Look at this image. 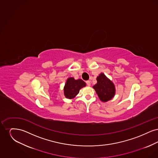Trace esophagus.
Returning a JSON list of instances; mask_svg holds the SVG:
<instances>
[{
  "mask_svg": "<svg viewBox=\"0 0 158 158\" xmlns=\"http://www.w3.org/2000/svg\"><path fill=\"white\" fill-rule=\"evenodd\" d=\"M86 84H87V85L88 86H90V82L89 81H87L86 82Z\"/></svg>",
  "mask_w": 158,
  "mask_h": 158,
  "instance_id": "34e87169",
  "label": "esophagus"
}]
</instances>
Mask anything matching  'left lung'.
<instances>
[{
	"instance_id": "1",
	"label": "left lung",
	"mask_w": 158,
	"mask_h": 158,
	"mask_svg": "<svg viewBox=\"0 0 158 158\" xmlns=\"http://www.w3.org/2000/svg\"><path fill=\"white\" fill-rule=\"evenodd\" d=\"M97 83L93 86L99 99L104 102L111 100L115 94V87L114 83L103 73L97 77Z\"/></svg>"
}]
</instances>
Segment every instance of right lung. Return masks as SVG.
I'll list each match as a JSON object with an SVG mask.
<instances>
[{"instance_id":"1","label":"right lung","mask_w":158,"mask_h":158,"mask_svg":"<svg viewBox=\"0 0 158 158\" xmlns=\"http://www.w3.org/2000/svg\"><path fill=\"white\" fill-rule=\"evenodd\" d=\"M86 85V83L81 79L76 80L72 77H68L63 89L65 97L70 99L75 98L79 94L80 89Z\"/></svg>"}]
</instances>
